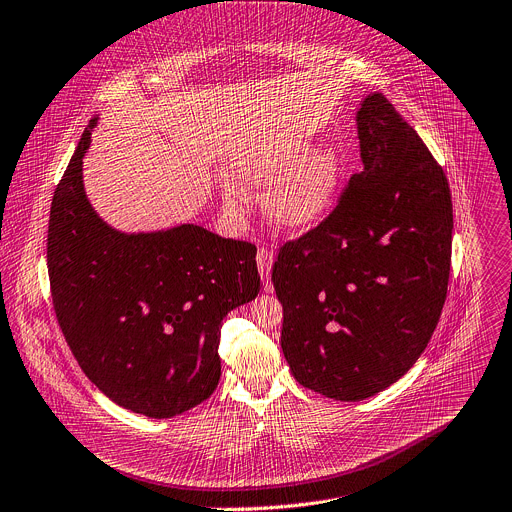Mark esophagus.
Segmentation results:
<instances>
[{"instance_id": "esophagus-1", "label": "esophagus", "mask_w": 512, "mask_h": 512, "mask_svg": "<svg viewBox=\"0 0 512 512\" xmlns=\"http://www.w3.org/2000/svg\"><path fill=\"white\" fill-rule=\"evenodd\" d=\"M257 267H259V275L263 282H269L271 277V267H273V253L269 249H259L257 251Z\"/></svg>"}]
</instances>
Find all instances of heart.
Returning a JSON list of instances; mask_svg holds the SVG:
<instances>
[{
  "instance_id": "1",
  "label": "heart",
  "mask_w": 512,
  "mask_h": 512,
  "mask_svg": "<svg viewBox=\"0 0 512 512\" xmlns=\"http://www.w3.org/2000/svg\"><path fill=\"white\" fill-rule=\"evenodd\" d=\"M310 138L296 130H271L251 136L232 159V185L224 194L230 212L241 210V192L269 184L263 204L267 216L288 230H310L337 208L345 163L335 147L310 149Z\"/></svg>"
}]
</instances>
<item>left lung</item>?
Here are the masks:
<instances>
[{
    "instance_id": "left-lung-1",
    "label": "left lung",
    "mask_w": 512,
    "mask_h": 512,
    "mask_svg": "<svg viewBox=\"0 0 512 512\" xmlns=\"http://www.w3.org/2000/svg\"><path fill=\"white\" fill-rule=\"evenodd\" d=\"M355 126L363 171L327 220L282 247L271 273L292 376L343 402L386 390L425 351L453 232L447 177L396 108L367 94Z\"/></svg>"
}]
</instances>
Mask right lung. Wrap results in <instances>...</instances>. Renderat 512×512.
<instances>
[{"label": "right lung", "instance_id": "obj_1", "mask_svg": "<svg viewBox=\"0 0 512 512\" xmlns=\"http://www.w3.org/2000/svg\"><path fill=\"white\" fill-rule=\"evenodd\" d=\"M98 120L81 134L51 206L53 304L91 382L122 408L171 418L216 390L222 320L261 288L257 249L192 222L145 232L108 224L83 185Z\"/></svg>", "mask_w": 512, "mask_h": 512}]
</instances>
